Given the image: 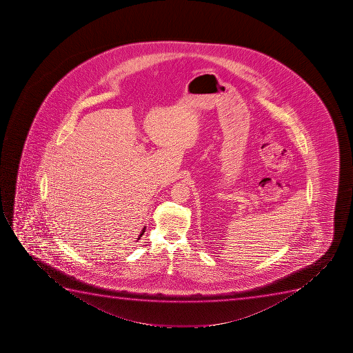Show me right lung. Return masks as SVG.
<instances>
[{
  "label": "right lung",
  "mask_w": 353,
  "mask_h": 353,
  "mask_svg": "<svg viewBox=\"0 0 353 353\" xmlns=\"http://www.w3.org/2000/svg\"><path fill=\"white\" fill-rule=\"evenodd\" d=\"M145 229H146V227H144V228H143V230H141V235H139V237H138V240H141V235H143V234H144V232H145Z\"/></svg>",
  "instance_id": "1"
}]
</instances>
